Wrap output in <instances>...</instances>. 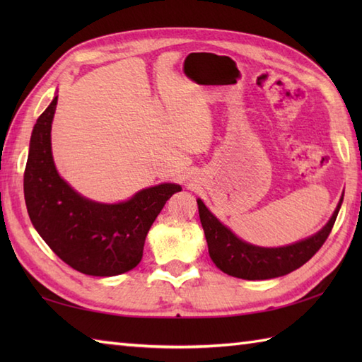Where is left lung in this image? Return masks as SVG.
Instances as JSON below:
<instances>
[{"mask_svg":"<svg viewBox=\"0 0 362 362\" xmlns=\"http://www.w3.org/2000/svg\"><path fill=\"white\" fill-rule=\"evenodd\" d=\"M342 201L344 194L333 216L317 233L298 243L283 245V247H259V245L245 243L222 224L206 209L201 199H197V206L213 263L224 274L238 276V279L269 280L296 271L314 257V253L322 247L332 232Z\"/></svg>","mask_w":362,"mask_h":362,"instance_id":"8db88e82","label":"left lung"}]
</instances>
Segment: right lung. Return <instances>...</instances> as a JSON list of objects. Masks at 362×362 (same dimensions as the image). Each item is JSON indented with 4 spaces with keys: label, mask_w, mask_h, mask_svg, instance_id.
I'll return each mask as SVG.
<instances>
[{
    "label": "right lung",
    "mask_w": 362,
    "mask_h": 362,
    "mask_svg": "<svg viewBox=\"0 0 362 362\" xmlns=\"http://www.w3.org/2000/svg\"><path fill=\"white\" fill-rule=\"evenodd\" d=\"M57 95L38 117L25 169V201L34 228L56 255L76 271L113 276L134 269L153 221L180 185L138 191L129 201L101 204L81 196L59 175L51 151Z\"/></svg>",
    "instance_id": "add662e5"
}]
</instances>
